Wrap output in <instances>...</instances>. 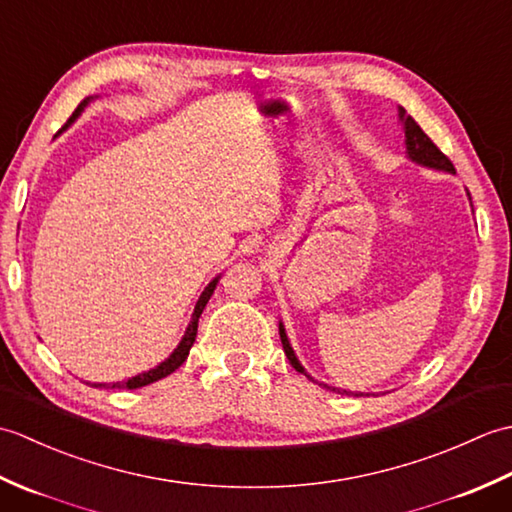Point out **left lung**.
<instances>
[{"label": "left lung", "instance_id": "1", "mask_svg": "<svg viewBox=\"0 0 512 512\" xmlns=\"http://www.w3.org/2000/svg\"><path fill=\"white\" fill-rule=\"evenodd\" d=\"M400 118H402V125H405V138H407V151H409V158L411 160H416V162H420V165H427V167H433V169H442V171H455V167H453V162L449 160V156L447 154H442L440 151V147L433 143V140L422 132V127L413 121L411 116H407L405 114V110H402L400 107ZM279 336H281V345H284V352H286V356H288V361H290V365L297 369L299 374H303V376H308L306 374V369L301 367V363L297 361V356H295V352H292V347H290V343H288V336H286V330H284V325H279ZM310 378V376H308ZM312 380V378H310ZM325 389H330V391H336V394H354V391H341V389H336V387H328V385H323ZM354 396H363V394H354Z\"/></svg>", "mask_w": 512, "mask_h": 512}]
</instances>
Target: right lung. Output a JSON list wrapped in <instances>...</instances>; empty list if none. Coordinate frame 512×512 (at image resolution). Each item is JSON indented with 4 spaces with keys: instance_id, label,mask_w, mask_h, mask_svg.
Wrapping results in <instances>:
<instances>
[{
    "instance_id": "right-lung-1",
    "label": "right lung",
    "mask_w": 512,
    "mask_h": 512,
    "mask_svg": "<svg viewBox=\"0 0 512 512\" xmlns=\"http://www.w3.org/2000/svg\"><path fill=\"white\" fill-rule=\"evenodd\" d=\"M85 103L88 101H81V105L76 107V110L72 112V116L68 118V123H72L76 116L81 114V110L85 107ZM215 286H217V279H213L209 286L204 288V292L200 295V299H198V303H195V310H193V319H191V323H189V328H187V332H184V339L180 341V345L176 347V352H173L165 363H160L156 369H149V372H145V374H140V376H134V378H129V380H125V383H112V385H101V383H94L92 387H105V389H138V387H145V385H151V383H156V380H160V378H165V376H169L171 372H176V369L187 361V356H189V350H191V345H193V341H195V334H198V321H200V314H202V310H204V306L206 303H209V299H211V295H213V290H215Z\"/></svg>"
}]
</instances>
